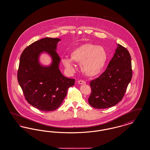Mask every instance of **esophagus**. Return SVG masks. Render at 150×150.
Wrapping results in <instances>:
<instances>
[{
	"instance_id": "esophagus-1",
	"label": "esophagus",
	"mask_w": 150,
	"mask_h": 150,
	"mask_svg": "<svg viewBox=\"0 0 150 150\" xmlns=\"http://www.w3.org/2000/svg\"><path fill=\"white\" fill-rule=\"evenodd\" d=\"M78 84H86V82L85 81L81 80H78Z\"/></svg>"
}]
</instances>
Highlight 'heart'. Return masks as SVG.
I'll return each mask as SVG.
<instances>
[{
  "mask_svg": "<svg viewBox=\"0 0 150 150\" xmlns=\"http://www.w3.org/2000/svg\"><path fill=\"white\" fill-rule=\"evenodd\" d=\"M105 49L92 43H86L76 48L70 53V58L63 57L62 62L70 71H73L75 66L72 62L80 64L82 72L88 77L98 75L105 67L107 59Z\"/></svg>",
  "mask_w": 150,
  "mask_h": 150,
  "instance_id": "b5f03b06",
  "label": "heart"
}]
</instances>
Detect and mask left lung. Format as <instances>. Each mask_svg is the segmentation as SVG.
Masks as SVG:
<instances>
[{
	"instance_id": "8db88e82",
	"label": "left lung",
	"mask_w": 150,
	"mask_h": 150,
	"mask_svg": "<svg viewBox=\"0 0 150 150\" xmlns=\"http://www.w3.org/2000/svg\"><path fill=\"white\" fill-rule=\"evenodd\" d=\"M132 77L129 52L118 44L106 70L90 83L92 93L88 98L89 105L98 109L116 105L123 98Z\"/></svg>"
}]
</instances>
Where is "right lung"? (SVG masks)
<instances>
[{
  "mask_svg": "<svg viewBox=\"0 0 150 150\" xmlns=\"http://www.w3.org/2000/svg\"><path fill=\"white\" fill-rule=\"evenodd\" d=\"M58 38H45L26 47L22 53L17 74L18 83L28 103L43 111L56 110L63 102L75 79L64 76L59 70L61 59L57 54ZM49 55L51 63L43 65L40 57Z\"/></svg>",
  "mask_w": 150,
  "mask_h": 150,
  "instance_id": "right-lung-1",
  "label": "right lung"
}]
</instances>
